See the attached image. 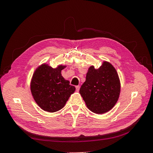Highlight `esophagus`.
Returning a JSON list of instances; mask_svg holds the SVG:
<instances>
[{
    "label": "esophagus",
    "instance_id": "34e87169",
    "mask_svg": "<svg viewBox=\"0 0 153 153\" xmlns=\"http://www.w3.org/2000/svg\"><path fill=\"white\" fill-rule=\"evenodd\" d=\"M80 86L79 85H76V92H78L79 91V90H80Z\"/></svg>",
    "mask_w": 153,
    "mask_h": 153
}]
</instances>
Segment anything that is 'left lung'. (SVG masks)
I'll return each mask as SVG.
<instances>
[{
	"mask_svg": "<svg viewBox=\"0 0 153 153\" xmlns=\"http://www.w3.org/2000/svg\"><path fill=\"white\" fill-rule=\"evenodd\" d=\"M79 92L91 112L98 114L108 112L117 102L121 92L116 69L105 61L98 69L90 66Z\"/></svg>",
	"mask_w": 153,
	"mask_h": 153,
	"instance_id": "obj_1",
	"label": "left lung"
}]
</instances>
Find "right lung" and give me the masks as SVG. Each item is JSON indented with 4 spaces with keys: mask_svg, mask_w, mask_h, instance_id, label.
<instances>
[{
    "mask_svg": "<svg viewBox=\"0 0 153 153\" xmlns=\"http://www.w3.org/2000/svg\"><path fill=\"white\" fill-rule=\"evenodd\" d=\"M66 66L60 64L55 68L43 63L37 68L30 81V91L36 103L45 112H55L65 106L75 87L69 85L61 71Z\"/></svg>",
    "mask_w": 153,
    "mask_h": 153,
    "instance_id": "1",
    "label": "right lung"
}]
</instances>
